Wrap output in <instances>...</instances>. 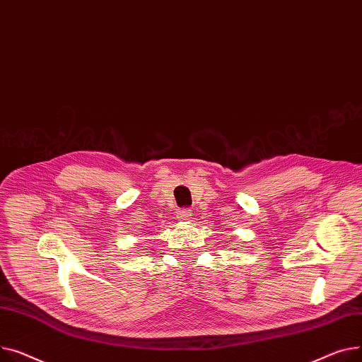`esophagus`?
Here are the masks:
<instances>
[{"instance_id":"obj_1","label":"esophagus","mask_w":362,"mask_h":362,"mask_svg":"<svg viewBox=\"0 0 362 362\" xmlns=\"http://www.w3.org/2000/svg\"><path fill=\"white\" fill-rule=\"evenodd\" d=\"M191 216H193V210L191 209H181L180 210V214H178V218H180V221H189L191 219Z\"/></svg>"}]
</instances>
